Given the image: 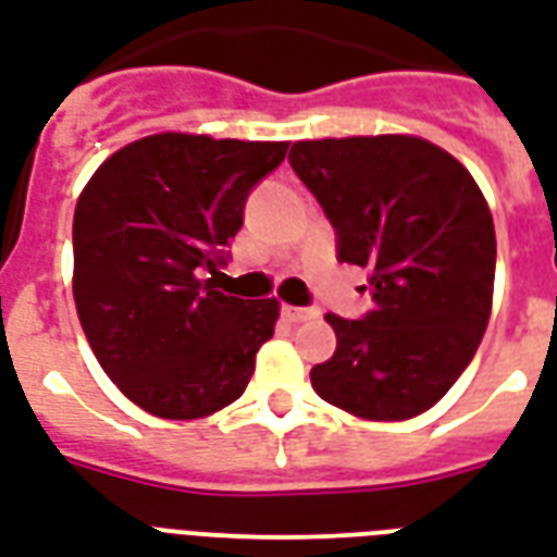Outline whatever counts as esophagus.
<instances>
[{
	"label": "esophagus",
	"instance_id": "obj_1",
	"mask_svg": "<svg viewBox=\"0 0 557 557\" xmlns=\"http://www.w3.org/2000/svg\"><path fill=\"white\" fill-rule=\"evenodd\" d=\"M283 315L289 321H312L319 319L321 310L319 307H283Z\"/></svg>",
	"mask_w": 557,
	"mask_h": 557
}]
</instances>
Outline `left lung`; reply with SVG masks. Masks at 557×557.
<instances>
[{"mask_svg":"<svg viewBox=\"0 0 557 557\" xmlns=\"http://www.w3.org/2000/svg\"><path fill=\"white\" fill-rule=\"evenodd\" d=\"M292 171L336 233V259L369 271L372 310L327 315L336 351L312 389L362 419L425 413L487 331L496 230L455 156L410 135L298 141Z\"/></svg>","mask_w":557,"mask_h":557,"instance_id":"8db88e82","label":"left lung"}]
</instances>
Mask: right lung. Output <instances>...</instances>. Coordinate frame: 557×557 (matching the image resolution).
<instances>
[{"label": "right lung", "mask_w": 557, "mask_h": 557, "mask_svg": "<svg viewBox=\"0 0 557 557\" xmlns=\"http://www.w3.org/2000/svg\"><path fill=\"white\" fill-rule=\"evenodd\" d=\"M289 144L164 132L117 150L73 215V298L121 393L162 419H200L245 393L277 300L215 289L250 191Z\"/></svg>", "instance_id": "obj_1"}]
</instances>
